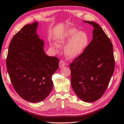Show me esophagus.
Returning <instances> with one entry per match:
<instances>
[{
	"mask_svg": "<svg viewBox=\"0 0 124 124\" xmlns=\"http://www.w3.org/2000/svg\"><path fill=\"white\" fill-rule=\"evenodd\" d=\"M59 65H60V68H62L64 67L65 65V63L63 60H61L60 62H59Z\"/></svg>",
	"mask_w": 124,
	"mask_h": 124,
	"instance_id": "esophagus-1",
	"label": "esophagus"
}]
</instances>
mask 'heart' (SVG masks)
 Instances as JSON below:
<instances>
[{
	"instance_id": "obj_1",
	"label": "heart",
	"mask_w": 124,
	"mask_h": 124,
	"mask_svg": "<svg viewBox=\"0 0 124 124\" xmlns=\"http://www.w3.org/2000/svg\"><path fill=\"white\" fill-rule=\"evenodd\" d=\"M57 41L60 46H63L69 42L65 47V54L69 59H73L81 55L88 47L90 37L85 31H79L72 27L62 33Z\"/></svg>"
}]
</instances>
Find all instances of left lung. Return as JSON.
<instances>
[{
	"instance_id": "1",
	"label": "left lung",
	"mask_w": 124,
	"mask_h": 124,
	"mask_svg": "<svg viewBox=\"0 0 124 124\" xmlns=\"http://www.w3.org/2000/svg\"><path fill=\"white\" fill-rule=\"evenodd\" d=\"M93 25V39L82 54L70 64L71 84L76 95L91 103L102 97L115 70L113 48L110 39L98 23Z\"/></svg>"
}]
</instances>
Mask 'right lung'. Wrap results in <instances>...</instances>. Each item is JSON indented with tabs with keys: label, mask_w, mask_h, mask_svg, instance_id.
Instances as JSON below:
<instances>
[{
	"label": "right lung",
	"mask_w": 124,
	"mask_h": 124,
	"mask_svg": "<svg viewBox=\"0 0 124 124\" xmlns=\"http://www.w3.org/2000/svg\"><path fill=\"white\" fill-rule=\"evenodd\" d=\"M38 22L23 26L12 38L6 67L13 86L25 101L44 100L53 88V74L59 67L56 57L45 54L44 41L36 33Z\"/></svg>",
	"instance_id": "right-lung-1"
}]
</instances>
